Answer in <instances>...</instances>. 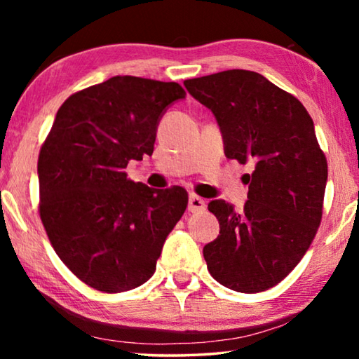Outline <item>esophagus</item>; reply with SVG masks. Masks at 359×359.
I'll return each instance as SVG.
<instances>
[{
    "instance_id": "obj_1",
    "label": "esophagus",
    "mask_w": 359,
    "mask_h": 359,
    "mask_svg": "<svg viewBox=\"0 0 359 359\" xmlns=\"http://www.w3.org/2000/svg\"><path fill=\"white\" fill-rule=\"evenodd\" d=\"M188 210L190 212H203L205 210V201L203 198L196 196V194H190V198H188Z\"/></svg>"
}]
</instances>
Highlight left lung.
I'll use <instances>...</instances> for the list:
<instances>
[{"label": "left lung", "mask_w": 359, "mask_h": 359, "mask_svg": "<svg viewBox=\"0 0 359 359\" xmlns=\"http://www.w3.org/2000/svg\"><path fill=\"white\" fill-rule=\"evenodd\" d=\"M184 85L215 115L226 158L255 166L244 210L223 199L208 205L220 223L218 238L203 248L208 269L239 293L272 288L306 255L323 214L327 163L313 121L299 100L253 71Z\"/></svg>", "instance_id": "left-lung-1"}]
</instances>
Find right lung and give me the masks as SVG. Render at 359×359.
Masks as SVG:
<instances>
[{"mask_svg":"<svg viewBox=\"0 0 359 359\" xmlns=\"http://www.w3.org/2000/svg\"><path fill=\"white\" fill-rule=\"evenodd\" d=\"M184 98L175 82L115 76L58 109L39 151V215L53 250L88 287L121 293L154 276L188 193L136 184L125 168L154 154L158 123Z\"/></svg>","mask_w":359,"mask_h":359,"instance_id":"right-lung-1","label":"right lung"}]
</instances>
